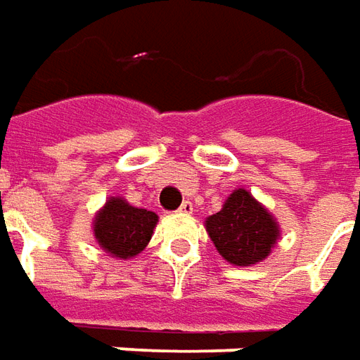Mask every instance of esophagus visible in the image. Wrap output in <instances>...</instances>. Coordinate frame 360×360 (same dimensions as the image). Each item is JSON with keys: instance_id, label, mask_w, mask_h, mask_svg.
I'll use <instances>...</instances> for the list:
<instances>
[{"instance_id": "34e87169", "label": "esophagus", "mask_w": 360, "mask_h": 360, "mask_svg": "<svg viewBox=\"0 0 360 360\" xmlns=\"http://www.w3.org/2000/svg\"><path fill=\"white\" fill-rule=\"evenodd\" d=\"M180 213H184V215H190V213L194 212V204L192 202H184V204L180 205V210H178Z\"/></svg>"}]
</instances>
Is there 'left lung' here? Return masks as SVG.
<instances>
[{"label": "left lung", "mask_w": 360, "mask_h": 360, "mask_svg": "<svg viewBox=\"0 0 360 360\" xmlns=\"http://www.w3.org/2000/svg\"><path fill=\"white\" fill-rule=\"evenodd\" d=\"M204 227L217 252L233 266H252L269 259L280 239L278 219L245 188L233 190Z\"/></svg>", "instance_id": "1"}]
</instances>
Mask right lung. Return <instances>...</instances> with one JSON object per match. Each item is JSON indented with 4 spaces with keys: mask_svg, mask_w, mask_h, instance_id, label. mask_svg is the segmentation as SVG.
Returning a JSON list of instances; mask_svg holds the SVG:
<instances>
[{
    "mask_svg": "<svg viewBox=\"0 0 360 360\" xmlns=\"http://www.w3.org/2000/svg\"><path fill=\"white\" fill-rule=\"evenodd\" d=\"M158 215L131 205L121 195H111L91 221L94 239L109 257L127 260L137 257L150 241Z\"/></svg>",
    "mask_w": 360,
    "mask_h": 360,
    "instance_id": "right-lung-1",
    "label": "right lung"
}]
</instances>
